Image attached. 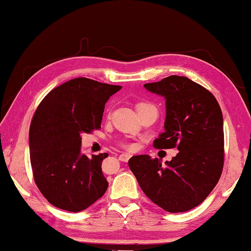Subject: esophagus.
Here are the masks:
<instances>
[{
  "instance_id": "1",
  "label": "esophagus",
  "mask_w": 251,
  "mask_h": 251,
  "mask_svg": "<svg viewBox=\"0 0 251 251\" xmlns=\"http://www.w3.org/2000/svg\"><path fill=\"white\" fill-rule=\"evenodd\" d=\"M129 157H130V155L129 154H127V153H125V154H121L119 155V161H122V162H127L129 160Z\"/></svg>"
}]
</instances>
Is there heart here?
Masks as SVG:
<instances>
[{"instance_id": "1", "label": "heart", "mask_w": 251, "mask_h": 251, "mask_svg": "<svg viewBox=\"0 0 251 251\" xmlns=\"http://www.w3.org/2000/svg\"><path fill=\"white\" fill-rule=\"evenodd\" d=\"M145 105H149V104H145V102H140V104L137 105V107H141V106H145ZM123 146H125V147H127V149H132V146L130 145H123Z\"/></svg>"}]
</instances>
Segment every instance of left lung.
I'll list each match as a JSON object with an SVG mask.
<instances>
[{"instance_id":"1","label":"left lung","mask_w":251,"mask_h":251,"mask_svg":"<svg viewBox=\"0 0 251 251\" xmlns=\"http://www.w3.org/2000/svg\"><path fill=\"white\" fill-rule=\"evenodd\" d=\"M147 90L165 98L164 132L154 140L158 150L178 153L162 165L158 158L137 155L128 165L143 192L165 211L196 208L217 185L225 161L222 111L208 89L186 77L170 75L145 83Z\"/></svg>"}]
</instances>
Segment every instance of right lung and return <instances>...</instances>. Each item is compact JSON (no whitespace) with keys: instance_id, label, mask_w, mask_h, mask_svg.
Listing matches in <instances>:
<instances>
[{"instance_id":"right-lung-1","label":"right lung","mask_w":251,"mask_h":251,"mask_svg":"<svg viewBox=\"0 0 251 251\" xmlns=\"http://www.w3.org/2000/svg\"><path fill=\"white\" fill-rule=\"evenodd\" d=\"M121 88L75 78L39 104L30 125V161L35 184L52 205L79 212L105 194L101 161L108 154H81L80 135L100 128L105 104Z\"/></svg>"}]
</instances>
